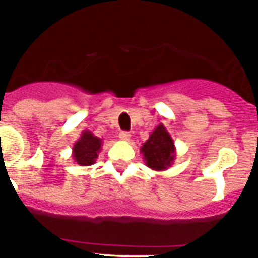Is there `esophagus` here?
<instances>
[{
  "label": "esophagus",
  "instance_id": "34e87169",
  "mask_svg": "<svg viewBox=\"0 0 258 258\" xmlns=\"http://www.w3.org/2000/svg\"><path fill=\"white\" fill-rule=\"evenodd\" d=\"M118 138L121 141H129L131 140V133H129V132H120Z\"/></svg>",
  "mask_w": 258,
  "mask_h": 258
}]
</instances>
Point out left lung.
Here are the masks:
<instances>
[{"label":"left lung","mask_w":258,"mask_h":258,"mask_svg":"<svg viewBox=\"0 0 258 258\" xmlns=\"http://www.w3.org/2000/svg\"><path fill=\"white\" fill-rule=\"evenodd\" d=\"M146 165L152 170H165L175 160V146L172 136L163 124L157 125L149 140L141 147Z\"/></svg>","instance_id":"obj_1"}]
</instances>
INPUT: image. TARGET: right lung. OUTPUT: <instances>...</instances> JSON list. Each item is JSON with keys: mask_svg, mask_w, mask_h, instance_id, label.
Returning a JSON list of instances; mask_svg holds the SVG:
<instances>
[{"mask_svg": "<svg viewBox=\"0 0 258 258\" xmlns=\"http://www.w3.org/2000/svg\"><path fill=\"white\" fill-rule=\"evenodd\" d=\"M102 140L90 131H83L79 140L75 142L72 149V157L79 165H92L97 160L98 154L102 150Z\"/></svg>", "mask_w": 258, "mask_h": 258, "instance_id": "add662e5", "label": "right lung"}]
</instances>
